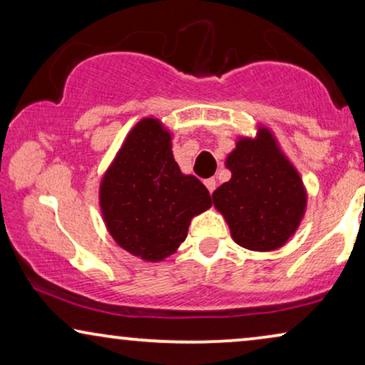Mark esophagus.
<instances>
[{
    "mask_svg": "<svg viewBox=\"0 0 365 365\" xmlns=\"http://www.w3.org/2000/svg\"><path fill=\"white\" fill-rule=\"evenodd\" d=\"M204 186L207 187V191H209V192H212L214 189H216V179H212V178L206 179V181H204Z\"/></svg>",
    "mask_w": 365,
    "mask_h": 365,
    "instance_id": "obj_1",
    "label": "esophagus"
}]
</instances>
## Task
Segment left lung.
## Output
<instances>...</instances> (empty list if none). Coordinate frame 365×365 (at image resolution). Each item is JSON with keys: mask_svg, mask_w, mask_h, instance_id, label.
Masks as SVG:
<instances>
[{"mask_svg": "<svg viewBox=\"0 0 365 365\" xmlns=\"http://www.w3.org/2000/svg\"><path fill=\"white\" fill-rule=\"evenodd\" d=\"M231 179L212 192L234 242L249 251L281 249L301 226L307 189L271 128L259 124L256 136H239L227 154Z\"/></svg>", "mask_w": 365, "mask_h": 365, "instance_id": "left-lung-1", "label": "left lung"}]
</instances>
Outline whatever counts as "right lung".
Returning <instances> with one entry per match:
<instances>
[{"label":"right lung","mask_w":365,"mask_h":365,"mask_svg":"<svg viewBox=\"0 0 365 365\" xmlns=\"http://www.w3.org/2000/svg\"><path fill=\"white\" fill-rule=\"evenodd\" d=\"M211 206L206 186L174 161L173 133L153 116L134 124L99 184L109 236L146 262L176 252L191 219Z\"/></svg>","instance_id":"right-lung-1"}]
</instances>
